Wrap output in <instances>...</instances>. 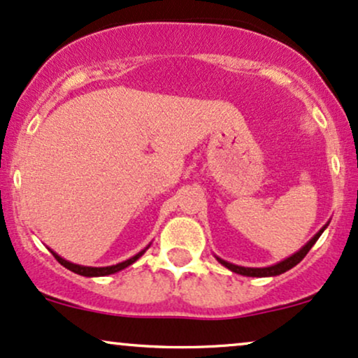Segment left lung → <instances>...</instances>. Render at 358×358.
Listing matches in <instances>:
<instances>
[{"label": "left lung", "instance_id": "obj_1", "mask_svg": "<svg viewBox=\"0 0 358 358\" xmlns=\"http://www.w3.org/2000/svg\"><path fill=\"white\" fill-rule=\"evenodd\" d=\"M325 228H327V226H325ZM325 228H323V229H325ZM323 229L318 231V233L315 234V236L310 239V241L306 243V245L301 248V250L298 251V253H295L293 256H289V258L285 259V262H281L278 264H273V266H268V268H243V266H236V264H231L228 262H224V259H220V258H217V259H220V263L224 264V266L228 268V270L238 273V275H245V276H276V275H281V273L292 270L293 266H296V264L305 258L306 253H308V251L312 250V246L315 245V243H317V239L320 238V234L323 233Z\"/></svg>", "mask_w": 358, "mask_h": 358}]
</instances>
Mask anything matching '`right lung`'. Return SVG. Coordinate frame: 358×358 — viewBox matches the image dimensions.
I'll return each instance as SVG.
<instances>
[{"instance_id": "right-lung-1", "label": "right lung", "mask_w": 358, "mask_h": 358, "mask_svg": "<svg viewBox=\"0 0 358 358\" xmlns=\"http://www.w3.org/2000/svg\"><path fill=\"white\" fill-rule=\"evenodd\" d=\"M144 253H145V250L141 251V253H137L136 256H132V258L127 259V262H122L119 264H113V266L92 268V266H80V264H73V263L66 262V259L60 258V256H58L57 253H53V251H52V255L55 256V259H57V262L60 263L62 266H65L66 270L77 273V275H82V276H105V275H112V273H117V271L124 270V268H127L129 264H132L134 262H137V259L141 258V256L144 255Z\"/></svg>"}]
</instances>
